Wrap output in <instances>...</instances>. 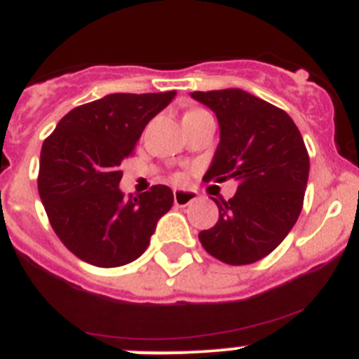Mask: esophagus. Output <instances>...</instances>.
I'll use <instances>...</instances> for the list:
<instances>
[{
	"mask_svg": "<svg viewBox=\"0 0 359 359\" xmlns=\"http://www.w3.org/2000/svg\"><path fill=\"white\" fill-rule=\"evenodd\" d=\"M198 199V194L194 190H182V189H174V203L177 207H187L192 201Z\"/></svg>",
	"mask_w": 359,
	"mask_h": 359,
	"instance_id": "esophagus-1",
	"label": "esophagus"
}]
</instances>
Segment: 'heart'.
<instances>
[{
    "instance_id": "1",
    "label": "heart",
    "mask_w": 359,
    "mask_h": 359,
    "mask_svg": "<svg viewBox=\"0 0 359 359\" xmlns=\"http://www.w3.org/2000/svg\"><path fill=\"white\" fill-rule=\"evenodd\" d=\"M199 111L201 109H192V111H189V113H199ZM189 113H187V115H189Z\"/></svg>"
}]
</instances>
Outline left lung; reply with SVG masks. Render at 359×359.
I'll return each mask as SVG.
<instances>
[{"instance_id":"obj_1","label":"left lung","mask_w":359,"mask_h":359,"mask_svg":"<svg viewBox=\"0 0 359 359\" xmlns=\"http://www.w3.org/2000/svg\"><path fill=\"white\" fill-rule=\"evenodd\" d=\"M190 97L214 111L219 122V144L203 180L237 182L231 199L212 198L219 221L199 241L226 264L261 261L284 241L302 210L309 177L302 135L286 111L239 88Z\"/></svg>"}]
</instances>
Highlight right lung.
Segmentation results:
<instances>
[{
    "instance_id": "right-lung-1",
    "label": "right lung",
    "mask_w": 359,
    "mask_h": 359,
    "mask_svg": "<svg viewBox=\"0 0 359 359\" xmlns=\"http://www.w3.org/2000/svg\"><path fill=\"white\" fill-rule=\"evenodd\" d=\"M176 91L113 93L72 109L44 140L39 161L41 201L66 248L98 268H118L147 250L172 190L154 185L144 194L120 190V165L135 152L149 120Z\"/></svg>"
}]
</instances>
